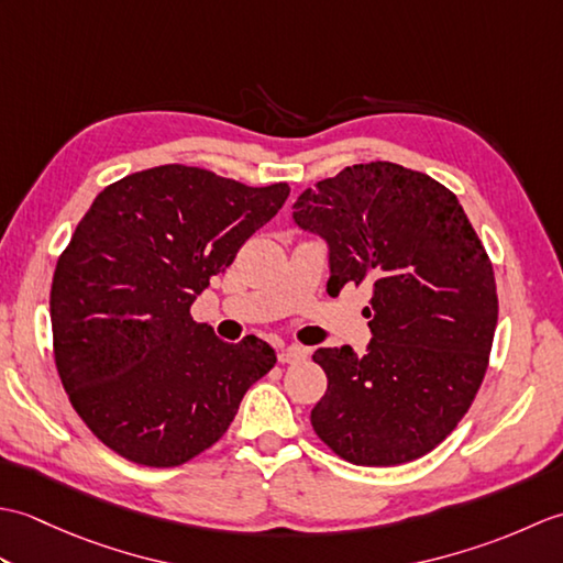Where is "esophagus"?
<instances>
[{
  "instance_id": "esophagus-1",
  "label": "esophagus",
  "mask_w": 563,
  "mask_h": 563,
  "mask_svg": "<svg viewBox=\"0 0 563 563\" xmlns=\"http://www.w3.org/2000/svg\"><path fill=\"white\" fill-rule=\"evenodd\" d=\"M309 355L307 349H302V345H285V349H280L278 353V363H297V361H305V357Z\"/></svg>"
}]
</instances>
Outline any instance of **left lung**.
Returning <instances> with one entry per match:
<instances>
[{"mask_svg":"<svg viewBox=\"0 0 563 563\" xmlns=\"http://www.w3.org/2000/svg\"><path fill=\"white\" fill-rule=\"evenodd\" d=\"M295 222L329 242V295L373 288L367 353L312 355L329 379L314 433L351 464L423 457L470 411L488 367L498 295L482 239L452 190L391 162L307 188Z\"/></svg>","mask_w":563,"mask_h":563,"instance_id":"1","label":"left lung"}]
</instances>
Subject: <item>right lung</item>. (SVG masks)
Instances as JSON below:
<instances>
[{
  "label": "right lung",
  "mask_w": 563,
  "mask_h": 563,
  "mask_svg": "<svg viewBox=\"0 0 563 563\" xmlns=\"http://www.w3.org/2000/svg\"><path fill=\"white\" fill-rule=\"evenodd\" d=\"M288 196L164 164L91 202L57 258L51 321L57 375L106 448L178 466L227 433L275 353L256 336L220 341L190 305Z\"/></svg>",
  "instance_id": "obj_1"
}]
</instances>
